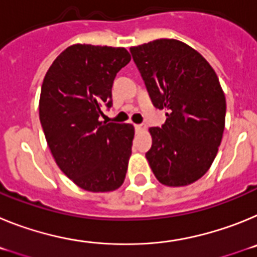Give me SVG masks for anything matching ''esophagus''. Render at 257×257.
Wrapping results in <instances>:
<instances>
[{"mask_svg": "<svg viewBox=\"0 0 257 257\" xmlns=\"http://www.w3.org/2000/svg\"><path fill=\"white\" fill-rule=\"evenodd\" d=\"M135 130L138 131V133H140V131L145 130V126L144 124H135Z\"/></svg>", "mask_w": 257, "mask_h": 257, "instance_id": "1", "label": "esophagus"}]
</instances>
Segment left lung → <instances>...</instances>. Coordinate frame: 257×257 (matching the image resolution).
Listing matches in <instances>:
<instances>
[{"instance_id":"1","label":"left lung","mask_w":257,"mask_h":257,"mask_svg":"<svg viewBox=\"0 0 257 257\" xmlns=\"http://www.w3.org/2000/svg\"><path fill=\"white\" fill-rule=\"evenodd\" d=\"M152 103L167 110L162 127H151L145 157L157 180L185 187L212 165L225 127L226 101L213 68L198 51L161 38L130 49Z\"/></svg>"}]
</instances>
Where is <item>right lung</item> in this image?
I'll return each instance as SVG.
<instances>
[{
    "instance_id": "right-lung-1",
    "label": "right lung",
    "mask_w": 257,
    "mask_h": 257,
    "mask_svg": "<svg viewBox=\"0 0 257 257\" xmlns=\"http://www.w3.org/2000/svg\"><path fill=\"white\" fill-rule=\"evenodd\" d=\"M124 47L77 44L54 60L42 82L40 121L59 169L88 192L123 184L135 135L130 123H106L115 76L128 64Z\"/></svg>"
}]
</instances>
